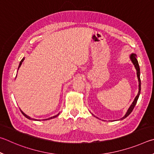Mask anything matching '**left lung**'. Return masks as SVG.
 Returning <instances> with one entry per match:
<instances>
[{
	"instance_id": "1",
	"label": "left lung",
	"mask_w": 154,
	"mask_h": 154,
	"mask_svg": "<svg viewBox=\"0 0 154 154\" xmlns=\"http://www.w3.org/2000/svg\"><path fill=\"white\" fill-rule=\"evenodd\" d=\"M136 56H137L136 54H134V53L131 54L130 59L131 60L132 63H133V65L134 66V67H135V69L137 70V79H138V81H139V91H138V93H137V95L135 97V98H134L133 102L131 105V106L128 107V109L127 110V112H126L125 115L122 118H121L120 119V120L125 119V118H126V117H127L132 112V111H133V109H134V106H135V105H136L137 102V100H138L139 97L140 95V93H141V79H140V68H139V63H138V61H137V59L136 58ZM94 116L96 117L95 116ZM96 118H98L97 117H96Z\"/></svg>"
}]
</instances>
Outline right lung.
Segmentation results:
<instances>
[{
  "label": "right lung",
  "instance_id": "right-lung-1",
  "mask_svg": "<svg viewBox=\"0 0 154 154\" xmlns=\"http://www.w3.org/2000/svg\"><path fill=\"white\" fill-rule=\"evenodd\" d=\"M24 59H25V58H23L22 59H21V61L20 62V64H19V67H18V69H19V68H20V66H21V64H22V62L23 61V60ZM16 76H17V75H16ZM20 111L21 112V113H22V114L24 116H25L26 118H28V119H29V120H36V119H34V118H30L29 116H28V115H26L25 113H23L22 111H21V110L20 109ZM59 113L58 114H57V115H55V116H53V117H51V118H47V119H44V120H50V119H53V118H56L57 116H59Z\"/></svg>",
  "mask_w": 154,
  "mask_h": 154
}]
</instances>
